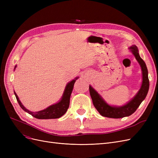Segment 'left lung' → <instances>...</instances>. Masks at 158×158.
<instances>
[{
	"mask_svg": "<svg viewBox=\"0 0 158 158\" xmlns=\"http://www.w3.org/2000/svg\"><path fill=\"white\" fill-rule=\"evenodd\" d=\"M132 55L135 56L138 63H139L142 74V81L140 89L138 90L135 97L130 101L121 106H114L108 104L103 97L95 90L92 85H89V94L92 98L93 104L95 108L98 110L99 114L103 117L119 118L125 117H128L136 111L141 103L146 98L149 89V79H148V72L146 63L140 56L138 49L136 45H132L128 48Z\"/></svg>",
	"mask_w": 158,
	"mask_h": 158,
	"instance_id": "8db88e82",
	"label": "left lung"
}]
</instances>
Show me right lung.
Masks as SVG:
<instances>
[{"instance_id":"obj_1","label":"right lung","mask_w":158,"mask_h":158,"mask_svg":"<svg viewBox=\"0 0 158 158\" xmlns=\"http://www.w3.org/2000/svg\"><path fill=\"white\" fill-rule=\"evenodd\" d=\"M16 68V65L14 67V70ZM78 78V77H76L74 80H73L70 82H69L66 84L65 89L64 90V92L63 94V96L61 97V99L59 102H57L53 105H51L49 107H47L46 109L41 110V111H36V112H32L30 110L27 109L23 104L21 103L20 100L19 99L17 94L15 92H14L15 96L16 98L17 101L20 105L21 108L23 111L29 113L33 117L35 118H39V119H51V118H58L62 117L66 113V111L69 107L70 105V95L73 92L74 84L76 82V80Z\"/></svg>"}]
</instances>
